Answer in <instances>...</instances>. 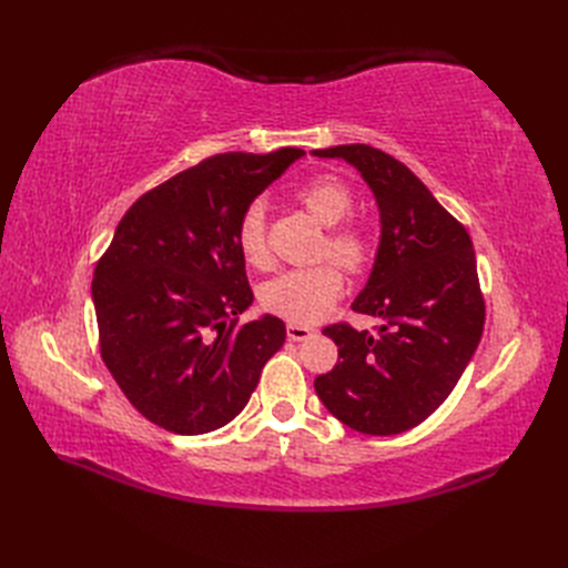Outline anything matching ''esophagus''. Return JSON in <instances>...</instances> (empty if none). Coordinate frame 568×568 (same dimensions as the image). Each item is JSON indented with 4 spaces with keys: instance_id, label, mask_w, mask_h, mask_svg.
<instances>
[{
    "instance_id": "1",
    "label": "esophagus",
    "mask_w": 568,
    "mask_h": 568,
    "mask_svg": "<svg viewBox=\"0 0 568 568\" xmlns=\"http://www.w3.org/2000/svg\"><path fill=\"white\" fill-rule=\"evenodd\" d=\"M286 334H288V338H291V341H305V338H311V336L315 334V329H313V326H305V324H294V322H291V324L286 326Z\"/></svg>"
}]
</instances>
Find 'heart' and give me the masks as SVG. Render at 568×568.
<instances>
[{
  "label": "heart",
  "mask_w": 568,
  "mask_h": 568,
  "mask_svg": "<svg viewBox=\"0 0 568 568\" xmlns=\"http://www.w3.org/2000/svg\"><path fill=\"white\" fill-rule=\"evenodd\" d=\"M298 203L311 213L320 225L332 227L324 239V253L351 272L363 270L372 255L367 232L357 222H343L353 211V194L348 184L334 175H317L307 180L296 192ZM236 246L244 261L253 267H265L267 242H265V209L253 203L244 211L236 225ZM343 291L341 272L332 263L315 267H298L280 274L263 288V303L274 315L288 322L311 324L322 320L332 311Z\"/></svg>",
  "instance_id": "heart-1"
}]
</instances>
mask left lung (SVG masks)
I'll use <instances>...</instances> for the list:
<instances>
[{
  "label": "left lung",
  "instance_id": "8db88e82",
  "mask_svg": "<svg viewBox=\"0 0 568 568\" xmlns=\"http://www.w3.org/2000/svg\"><path fill=\"white\" fill-rule=\"evenodd\" d=\"M313 156L357 168L379 205L382 239L353 311L382 317L374 334L324 326L338 363L315 390L346 426L369 436L415 428L443 405L484 334L486 303L471 236L426 184L367 144L317 149Z\"/></svg>",
  "mask_w": 568,
  "mask_h": 568
}]
</instances>
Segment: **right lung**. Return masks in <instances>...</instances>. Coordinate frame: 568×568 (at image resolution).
<instances>
[{
	"instance_id": "right-lung-1",
	"label": "right lung",
	"mask_w": 568,
	"mask_h": 568,
	"mask_svg": "<svg viewBox=\"0 0 568 568\" xmlns=\"http://www.w3.org/2000/svg\"><path fill=\"white\" fill-rule=\"evenodd\" d=\"M301 149L220 153L136 199L94 267L101 359L134 409L180 436L230 424L284 346L253 303L236 225Z\"/></svg>"
}]
</instances>
